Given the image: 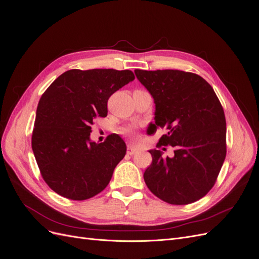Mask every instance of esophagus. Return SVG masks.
Returning <instances> with one entry per match:
<instances>
[{
  "label": "esophagus",
  "mask_w": 259,
  "mask_h": 259,
  "mask_svg": "<svg viewBox=\"0 0 259 259\" xmlns=\"http://www.w3.org/2000/svg\"><path fill=\"white\" fill-rule=\"evenodd\" d=\"M138 152V148L133 145H127V153L130 155H133L134 153Z\"/></svg>",
  "instance_id": "esophagus-1"
}]
</instances>
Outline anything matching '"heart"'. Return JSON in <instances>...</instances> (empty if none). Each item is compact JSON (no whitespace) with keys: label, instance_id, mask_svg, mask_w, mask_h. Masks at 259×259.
<instances>
[{"label":"heart","instance_id":"1","mask_svg":"<svg viewBox=\"0 0 259 259\" xmlns=\"http://www.w3.org/2000/svg\"><path fill=\"white\" fill-rule=\"evenodd\" d=\"M127 134H128V137H129L130 139H132V140H134L135 138L138 137V132H137V130H135L134 128L128 129V130H127Z\"/></svg>","mask_w":259,"mask_h":259}]
</instances>
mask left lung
<instances>
[{
  "mask_svg": "<svg viewBox=\"0 0 259 259\" xmlns=\"http://www.w3.org/2000/svg\"><path fill=\"white\" fill-rule=\"evenodd\" d=\"M155 103V122L148 134L165 129L157 148L172 146L174 156L150 150L144 180L149 190L171 205H188L214 186L226 158V117L213 88L201 76L181 70L134 71ZM166 148H164L165 150Z\"/></svg>",
  "mask_w": 259,
  "mask_h": 259,
  "instance_id": "1",
  "label": "left lung"
}]
</instances>
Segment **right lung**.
<instances>
[{
	"instance_id": "add662e5",
	"label": "right lung",
	"mask_w": 259,
	"mask_h": 259,
	"mask_svg": "<svg viewBox=\"0 0 259 259\" xmlns=\"http://www.w3.org/2000/svg\"><path fill=\"white\" fill-rule=\"evenodd\" d=\"M130 70L71 69L61 74L39 99L31 146L45 183L72 200L102 192L126 154L117 134L90 141L93 120L107 116L111 95L134 79Z\"/></svg>"
}]
</instances>
